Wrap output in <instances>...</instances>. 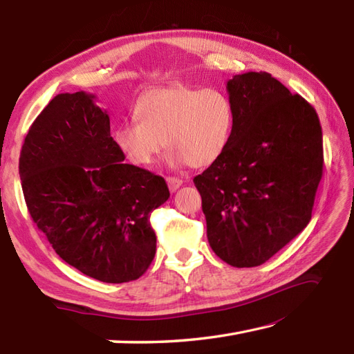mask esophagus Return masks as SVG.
Returning a JSON list of instances; mask_svg holds the SVG:
<instances>
[{
    "label": "esophagus",
    "instance_id": "obj_1",
    "mask_svg": "<svg viewBox=\"0 0 354 354\" xmlns=\"http://www.w3.org/2000/svg\"><path fill=\"white\" fill-rule=\"evenodd\" d=\"M167 185H169V190L173 193L176 192L179 187L183 185V179L175 178V176H167Z\"/></svg>",
    "mask_w": 354,
    "mask_h": 354
}]
</instances>
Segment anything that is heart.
I'll use <instances>...</instances> for the list:
<instances>
[{"mask_svg":"<svg viewBox=\"0 0 354 354\" xmlns=\"http://www.w3.org/2000/svg\"><path fill=\"white\" fill-rule=\"evenodd\" d=\"M135 118L138 121L120 124L113 133L116 147L131 164H151L165 144L171 167H205L228 147L234 107L223 90L173 84L141 93Z\"/></svg>","mask_w":354,"mask_h":354,"instance_id":"obj_1","label":"heart"}]
</instances>
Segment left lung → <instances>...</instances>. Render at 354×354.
Instances as JSON below:
<instances>
[{
	"instance_id": "1",
	"label": "left lung",
	"mask_w": 354,
	"mask_h": 354,
	"mask_svg": "<svg viewBox=\"0 0 354 354\" xmlns=\"http://www.w3.org/2000/svg\"><path fill=\"white\" fill-rule=\"evenodd\" d=\"M234 107L228 147L195 176L212 250L233 267L264 264L311 219L322 178L316 110L267 72L227 81Z\"/></svg>"
}]
</instances>
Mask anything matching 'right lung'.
I'll use <instances>...</instances> for the list:
<instances>
[{"label": "right lung", "instance_id": "obj_1", "mask_svg": "<svg viewBox=\"0 0 354 354\" xmlns=\"http://www.w3.org/2000/svg\"><path fill=\"white\" fill-rule=\"evenodd\" d=\"M86 92L59 93L29 129L19 178L33 223L68 266L109 283L135 281L156 252L150 213L164 178L131 164L110 136L107 110Z\"/></svg>", "mask_w": 354, "mask_h": 354}]
</instances>
